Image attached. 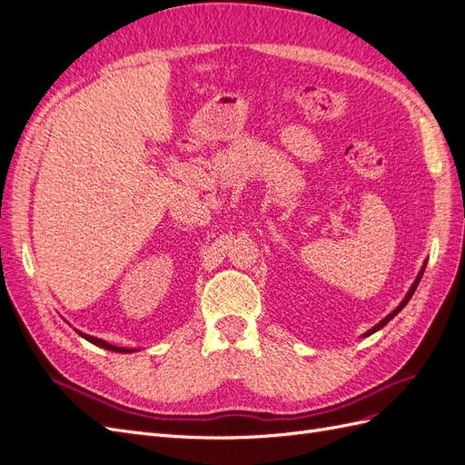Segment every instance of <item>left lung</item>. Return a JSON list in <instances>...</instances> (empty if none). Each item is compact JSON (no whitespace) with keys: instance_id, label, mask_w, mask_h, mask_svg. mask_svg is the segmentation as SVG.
I'll return each mask as SVG.
<instances>
[{"instance_id":"obj_1","label":"left lung","mask_w":465,"mask_h":465,"mask_svg":"<svg viewBox=\"0 0 465 465\" xmlns=\"http://www.w3.org/2000/svg\"><path fill=\"white\" fill-rule=\"evenodd\" d=\"M425 267H427V263L423 265V270H420V272H419V275H417V279H415V283L411 285V289H410V291H407V294H405V299H403V301L400 302V306L396 308V311H391V312H390V314H388V316H386V318H384L382 322H378V323H376V326H374L372 330H369L367 333H364V337H367V335H371V333H374V331H378L380 328H384V326H386V323H388V322H390V320H391L393 316H396L398 312H401V308H403V306H405L407 302H410V299L413 297V292H415V289H417V285H419V281H420V277H423V273H425Z\"/></svg>"}]
</instances>
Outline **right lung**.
Here are the masks:
<instances>
[{
  "mask_svg": "<svg viewBox=\"0 0 465 465\" xmlns=\"http://www.w3.org/2000/svg\"><path fill=\"white\" fill-rule=\"evenodd\" d=\"M79 335L85 337L87 341H91V343H94V345H98V347H104V349H108V351H116V353H132V351H134V349H124V347L110 345V343H106V341H103V340H98V337H93V335H87V333H81V331H79Z\"/></svg>",
  "mask_w": 465,
  "mask_h": 465,
  "instance_id": "1",
  "label": "right lung"
}]
</instances>
